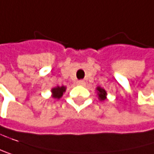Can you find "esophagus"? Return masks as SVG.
Returning a JSON list of instances; mask_svg holds the SVG:
<instances>
[{
  "mask_svg": "<svg viewBox=\"0 0 154 154\" xmlns=\"http://www.w3.org/2000/svg\"><path fill=\"white\" fill-rule=\"evenodd\" d=\"M76 83H78V85H79V86H83V85H85V81H84V80H79Z\"/></svg>",
  "mask_w": 154,
  "mask_h": 154,
  "instance_id": "34e87169",
  "label": "esophagus"
}]
</instances>
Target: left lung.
Returning <instances> with one entry per match:
<instances>
[{"label":"left lung","instance_id":"8db88e82","mask_svg":"<svg viewBox=\"0 0 154 154\" xmlns=\"http://www.w3.org/2000/svg\"><path fill=\"white\" fill-rule=\"evenodd\" d=\"M96 91H97V93H98V96H99L100 100H106L107 92H106V91L104 90V88H100V87H97Z\"/></svg>","mask_w":154,"mask_h":154}]
</instances>
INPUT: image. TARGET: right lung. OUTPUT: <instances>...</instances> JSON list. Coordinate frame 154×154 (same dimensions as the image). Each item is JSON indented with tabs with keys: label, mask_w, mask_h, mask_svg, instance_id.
I'll return each instance as SVG.
<instances>
[{
	"label": "right lung",
	"mask_w": 154,
	"mask_h": 154,
	"mask_svg": "<svg viewBox=\"0 0 154 154\" xmlns=\"http://www.w3.org/2000/svg\"><path fill=\"white\" fill-rule=\"evenodd\" d=\"M66 88L64 87V86H62V87H55L54 88H51V93H52V98H55V99H60L63 92L66 91Z\"/></svg>",
	"instance_id": "obj_1"
}]
</instances>
